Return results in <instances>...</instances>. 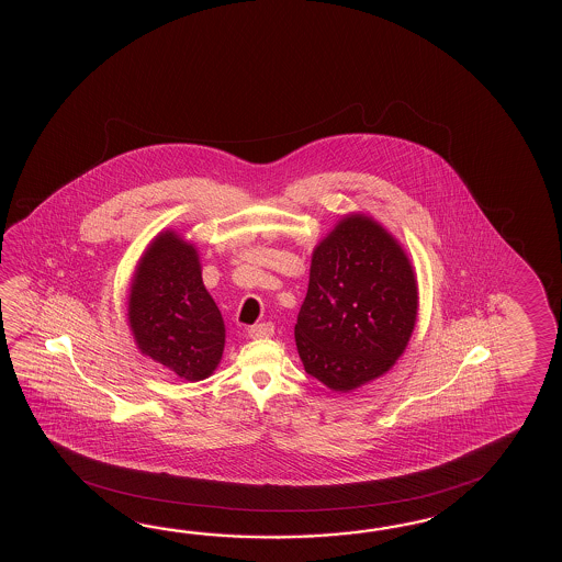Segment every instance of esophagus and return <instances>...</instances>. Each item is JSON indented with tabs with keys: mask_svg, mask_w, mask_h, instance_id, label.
<instances>
[{
	"mask_svg": "<svg viewBox=\"0 0 562 562\" xmlns=\"http://www.w3.org/2000/svg\"><path fill=\"white\" fill-rule=\"evenodd\" d=\"M276 334V325L273 323H257L249 329V337L251 339H269L271 335Z\"/></svg>",
	"mask_w": 562,
	"mask_h": 562,
	"instance_id": "obj_1",
	"label": "esophagus"
}]
</instances>
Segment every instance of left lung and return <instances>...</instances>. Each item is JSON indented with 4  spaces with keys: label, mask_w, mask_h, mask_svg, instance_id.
<instances>
[{
    "label": "left lung",
    "mask_w": 562,
    "mask_h": 562,
    "mask_svg": "<svg viewBox=\"0 0 562 562\" xmlns=\"http://www.w3.org/2000/svg\"><path fill=\"white\" fill-rule=\"evenodd\" d=\"M418 279L400 240L366 213L344 215L311 255L295 323L305 371L349 394L392 370L418 322Z\"/></svg>",
    "instance_id": "left-lung-1"
}]
</instances>
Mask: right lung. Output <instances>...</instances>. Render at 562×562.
<instances>
[{"label":"right lung","mask_w":562,"mask_h":562,"mask_svg":"<svg viewBox=\"0 0 562 562\" xmlns=\"http://www.w3.org/2000/svg\"><path fill=\"white\" fill-rule=\"evenodd\" d=\"M128 327L140 353L201 382L225 349V323L203 283L196 247L177 231H160L138 259L128 289Z\"/></svg>","instance_id":"add662e5"}]
</instances>
